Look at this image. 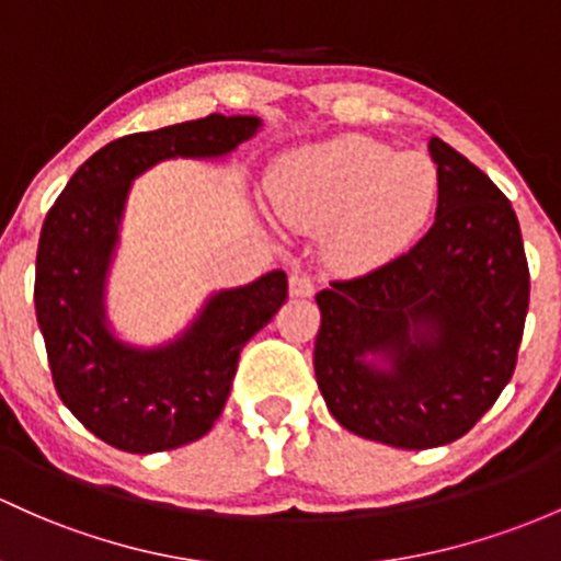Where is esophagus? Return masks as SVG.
<instances>
[{"instance_id": "1", "label": "esophagus", "mask_w": 561, "mask_h": 561, "mask_svg": "<svg viewBox=\"0 0 561 561\" xmlns=\"http://www.w3.org/2000/svg\"><path fill=\"white\" fill-rule=\"evenodd\" d=\"M288 294H291V297H312V294H316V286H312V280L307 278V275L294 273L291 278H288Z\"/></svg>"}]
</instances>
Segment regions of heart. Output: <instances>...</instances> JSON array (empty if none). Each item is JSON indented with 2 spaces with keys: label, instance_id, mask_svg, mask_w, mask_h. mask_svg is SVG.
<instances>
[{
  "label": "heart",
  "instance_id": "b5f03b06",
  "mask_svg": "<svg viewBox=\"0 0 561 561\" xmlns=\"http://www.w3.org/2000/svg\"><path fill=\"white\" fill-rule=\"evenodd\" d=\"M270 197L286 225L331 224V259L366 270L401 254L425 230L438 201V168L423 152L347 134L288 154Z\"/></svg>",
  "mask_w": 561,
  "mask_h": 561
}]
</instances>
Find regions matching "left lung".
Wrapping results in <instances>:
<instances>
[{
  "label": "left lung",
  "instance_id": "left-lung-1",
  "mask_svg": "<svg viewBox=\"0 0 561 561\" xmlns=\"http://www.w3.org/2000/svg\"><path fill=\"white\" fill-rule=\"evenodd\" d=\"M436 221L407 254L316 297L318 388L355 436L431 449L508 385L529 305L519 219L471 160L431 138Z\"/></svg>",
  "mask_w": 561,
  "mask_h": 561
}]
</instances>
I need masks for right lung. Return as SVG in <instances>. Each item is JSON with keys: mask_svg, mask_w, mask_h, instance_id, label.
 Returning <instances> with one entry per match:
<instances>
[{"mask_svg": "<svg viewBox=\"0 0 561 561\" xmlns=\"http://www.w3.org/2000/svg\"><path fill=\"white\" fill-rule=\"evenodd\" d=\"M259 128L251 114H208L117 138L77 168L45 216L34 305L53 382L69 412L112 447L152 455L206 436L240 351L286 302V273L273 270L214 291L182 334L154 347L119 340L106 316V278L136 179L162 160L227 158Z\"/></svg>", "mask_w": 561, "mask_h": 561, "instance_id": "1", "label": "right lung"}]
</instances>
